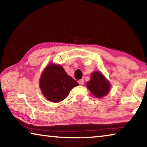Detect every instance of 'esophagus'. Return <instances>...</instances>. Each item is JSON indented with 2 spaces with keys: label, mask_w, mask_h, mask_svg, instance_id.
<instances>
[{
  "label": "esophagus",
  "mask_w": 147,
  "mask_h": 147,
  "mask_svg": "<svg viewBox=\"0 0 147 147\" xmlns=\"http://www.w3.org/2000/svg\"><path fill=\"white\" fill-rule=\"evenodd\" d=\"M78 84H79V85H80V86H82L83 84H84V80L83 79H80V80H78Z\"/></svg>",
  "instance_id": "1"
}]
</instances>
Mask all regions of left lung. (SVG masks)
Masks as SVG:
<instances>
[{"label":"left lung","mask_w":147,"mask_h":147,"mask_svg":"<svg viewBox=\"0 0 147 147\" xmlns=\"http://www.w3.org/2000/svg\"><path fill=\"white\" fill-rule=\"evenodd\" d=\"M87 88L96 98H102L109 93L110 84L100 72L91 73V80L87 82Z\"/></svg>","instance_id":"8db88e82"}]
</instances>
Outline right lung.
I'll return each instance as SVG.
<instances>
[{
  "label": "right lung",
  "mask_w": 147,
  "mask_h": 147,
  "mask_svg": "<svg viewBox=\"0 0 147 147\" xmlns=\"http://www.w3.org/2000/svg\"><path fill=\"white\" fill-rule=\"evenodd\" d=\"M77 86V82L69 76L61 65L53 63L44 69L39 80L42 93L53 102L63 100L71 89Z\"/></svg>",
  "instance_id": "right-lung-1"
}]
</instances>
